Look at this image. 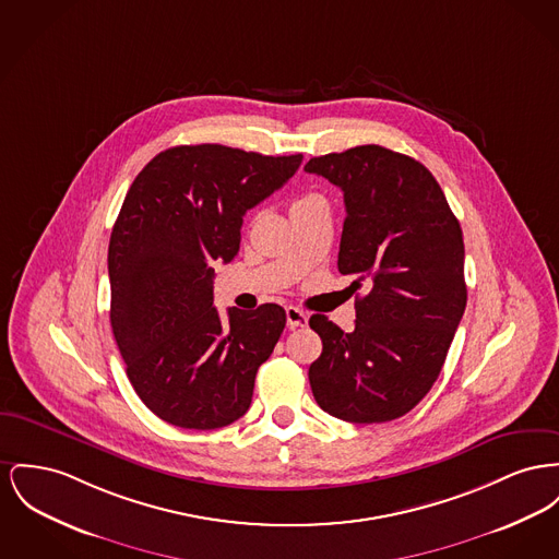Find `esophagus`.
<instances>
[{
  "label": "esophagus",
  "mask_w": 559,
  "mask_h": 559,
  "mask_svg": "<svg viewBox=\"0 0 559 559\" xmlns=\"http://www.w3.org/2000/svg\"><path fill=\"white\" fill-rule=\"evenodd\" d=\"M285 312H287V325L289 328H306L308 325V314L304 310H299L296 306H289Z\"/></svg>",
  "instance_id": "obj_1"
}]
</instances>
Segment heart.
I'll return each instance as SVG.
<instances>
[{
    "mask_svg": "<svg viewBox=\"0 0 559 559\" xmlns=\"http://www.w3.org/2000/svg\"><path fill=\"white\" fill-rule=\"evenodd\" d=\"M317 200H321L317 194H304V197H297L296 200L292 202V211L304 209V206H308V204H312V202H317Z\"/></svg>",
    "mask_w": 559,
    "mask_h": 559,
    "instance_id": "obj_1",
    "label": "heart"
}]
</instances>
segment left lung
I'll return each mask as SVG.
<instances>
[{"instance_id":"obj_1","label":"left lung","mask_w":559,"mask_h":559,"mask_svg":"<svg viewBox=\"0 0 559 559\" xmlns=\"http://www.w3.org/2000/svg\"><path fill=\"white\" fill-rule=\"evenodd\" d=\"M304 170L344 192L337 270L357 274V289L369 278L355 331L310 317L323 340L308 369L312 394L346 423L401 418L435 384L464 314L459 219L427 166L382 145L319 156Z\"/></svg>"}]
</instances>
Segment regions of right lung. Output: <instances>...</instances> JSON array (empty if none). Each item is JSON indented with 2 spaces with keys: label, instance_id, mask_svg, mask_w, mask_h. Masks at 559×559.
Here are the masks:
<instances>
[{
  "label": "right lung",
  "instance_id": "right-lung-1",
  "mask_svg": "<svg viewBox=\"0 0 559 559\" xmlns=\"http://www.w3.org/2000/svg\"><path fill=\"white\" fill-rule=\"evenodd\" d=\"M301 165L217 143L160 152L134 177L109 238V321L139 399L168 425L228 427L285 323L278 304L213 306L217 263L240 249L242 217Z\"/></svg>",
  "mask_w": 559,
  "mask_h": 559
}]
</instances>
